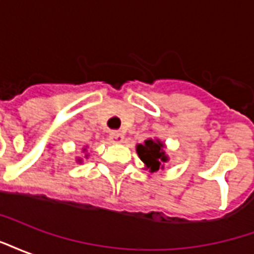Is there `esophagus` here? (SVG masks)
Returning <instances> with one entry per match:
<instances>
[{"label":"esophagus","mask_w":254,"mask_h":254,"mask_svg":"<svg viewBox=\"0 0 254 254\" xmlns=\"http://www.w3.org/2000/svg\"><path fill=\"white\" fill-rule=\"evenodd\" d=\"M109 140H110V143L113 144H121L122 141H124V134L120 132H111Z\"/></svg>","instance_id":"34e87169"}]
</instances>
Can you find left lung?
I'll return each mask as SVG.
<instances>
[{"instance_id": "left-lung-1", "label": "left lung", "mask_w": 254, "mask_h": 254, "mask_svg": "<svg viewBox=\"0 0 254 254\" xmlns=\"http://www.w3.org/2000/svg\"><path fill=\"white\" fill-rule=\"evenodd\" d=\"M163 148H165V144L160 140L148 138L144 141V144H137L136 151H137L138 158L144 162L145 167L149 169L151 173H154L159 169H163V163L169 160Z\"/></svg>"}]
</instances>
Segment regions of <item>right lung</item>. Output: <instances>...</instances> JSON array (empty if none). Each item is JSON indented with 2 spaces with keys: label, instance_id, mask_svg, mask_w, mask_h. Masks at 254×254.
I'll return each instance as SVG.
<instances>
[{
  "label": "right lung",
  "instance_id": "add662e5",
  "mask_svg": "<svg viewBox=\"0 0 254 254\" xmlns=\"http://www.w3.org/2000/svg\"><path fill=\"white\" fill-rule=\"evenodd\" d=\"M84 151H85V148H84ZM77 162H81V159H77Z\"/></svg>",
  "mask_w": 254,
  "mask_h": 254
}]
</instances>
